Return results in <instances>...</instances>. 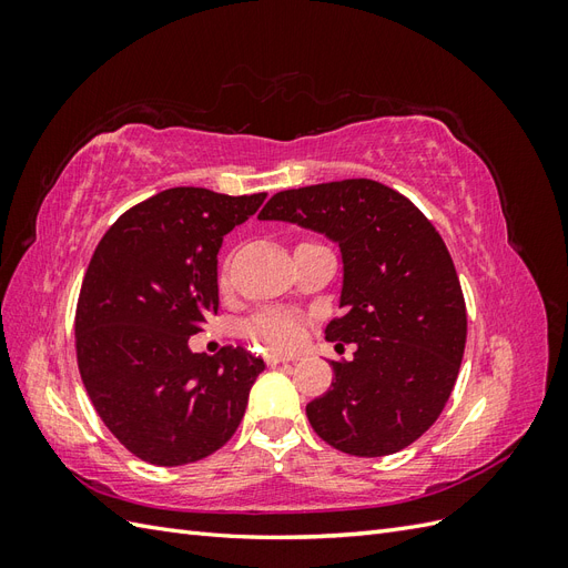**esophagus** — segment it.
<instances>
[{"instance_id": "34e87169", "label": "esophagus", "mask_w": 568, "mask_h": 568, "mask_svg": "<svg viewBox=\"0 0 568 568\" xmlns=\"http://www.w3.org/2000/svg\"><path fill=\"white\" fill-rule=\"evenodd\" d=\"M265 363L267 365H280V363H296V357H288L284 353H267L265 355Z\"/></svg>"}]
</instances>
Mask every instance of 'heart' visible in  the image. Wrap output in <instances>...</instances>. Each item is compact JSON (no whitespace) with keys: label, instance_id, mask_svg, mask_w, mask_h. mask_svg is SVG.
Returning <instances> with one entry per match:
<instances>
[{"label":"heart","instance_id":"heart-1","mask_svg":"<svg viewBox=\"0 0 568 568\" xmlns=\"http://www.w3.org/2000/svg\"><path fill=\"white\" fill-rule=\"evenodd\" d=\"M220 284L227 286V267L220 270ZM248 334L257 341L267 343L270 348H294L301 341L303 326L294 315L282 313V311H265V313H257L248 322Z\"/></svg>","mask_w":568,"mask_h":568}]
</instances>
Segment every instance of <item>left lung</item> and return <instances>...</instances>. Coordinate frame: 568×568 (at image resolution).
I'll use <instances>...</instances> for the list:
<instances>
[{
	"mask_svg": "<svg viewBox=\"0 0 568 568\" xmlns=\"http://www.w3.org/2000/svg\"><path fill=\"white\" fill-rule=\"evenodd\" d=\"M322 232L343 257V315L326 338L355 343L305 415L332 448L393 455L428 432L455 388L467 305L453 257L428 217L395 189L341 180L286 189L257 215Z\"/></svg>",
	"mask_w": 568,
	"mask_h": 568,
	"instance_id": "left-lung-1",
	"label": "left lung"
}]
</instances>
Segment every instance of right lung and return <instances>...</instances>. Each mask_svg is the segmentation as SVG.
<instances>
[{"instance_id": "1", "label": "right lung", "mask_w": 568, "mask_h": 568, "mask_svg": "<svg viewBox=\"0 0 568 568\" xmlns=\"http://www.w3.org/2000/svg\"><path fill=\"white\" fill-rule=\"evenodd\" d=\"M265 196L165 189L101 236L75 311L78 369L97 415L134 457L199 462L242 424L265 363L242 346L192 353L189 336L217 313L222 236Z\"/></svg>"}]
</instances>
